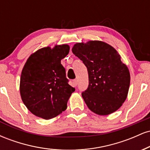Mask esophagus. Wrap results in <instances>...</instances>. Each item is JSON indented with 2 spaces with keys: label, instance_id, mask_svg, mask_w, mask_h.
<instances>
[{
  "label": "esophagus",
  "instance_id": "esophagus-1",
  "mask_svg": "<svg viewBox=\"0 0 150 150\" xmlns=\"http://www.w3.org/2000/svg\"><path fill=\"white\" fill-rule=\"evenodd\" d=\"M73 83L74 86H75V87H76L77 85V80H73Z\"/></svg>",
  "mask_w": 150,
  "mask_h": 150
}]
</instances>
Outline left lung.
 Wrapping results in <instances>:
<instances>
[{"mask_svg":"<svg viewBox=\"0 0 150 150\" xmlns=\"http://www.w3.org/2000/svg\"><path fill=\"white\" fill-rule=\"evenodd\" d=\"M72 51L88 71V87L82 93L88 108L101 116L117 111L128 96L130 75L116 50L104 42L89 41L77 43Z\"/></svg>","mask_w":150,"mask_h":150,"instance_id":"8db88e82","label":"left lung"}]
</instances>
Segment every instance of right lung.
I'll return each mask as SVG.
<instances>
[{
  "label": "right lung",
  "instance_id": "obj_1",
  "mask_svg": "<svg viewBox=\"0 0 150 150\" xmlns=\"http://www.w3.org/2000/svg\"><path fill=\"white\" fill-rule=\"evenodd\" d=\"M70 46L44 47L27 59L20 77L22 100L31 113L48 120L67 108V103L75 88L68 84L61 60L68 54Z\"/></svg>",
  "mask_w": 150,
  "mask_h": 150
}]
</instances>
